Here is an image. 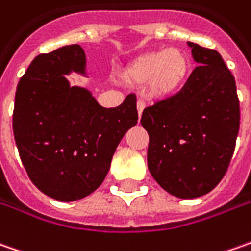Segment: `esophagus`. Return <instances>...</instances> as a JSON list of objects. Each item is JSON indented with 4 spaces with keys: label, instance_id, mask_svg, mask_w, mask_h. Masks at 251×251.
<instances>
[{
    "label": "esophagus",
    "instance_id": "esophagus-1",
    "mask_svg": "<svg viewBox=\"0 0 251 251\" xmlns=\"http://www.w3.org/2000/svg\"><path fill=\"white\" fill-rule=\"evenodd\" d=\"M145 109V103L142 100H138L137 101V110H138V116L141 117V114H142V111Z\"/></svg>",
    "mask_w": 251,
    "mask_h": 251
}]
</instances>
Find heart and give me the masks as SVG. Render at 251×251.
<instances>
[{
  "label": "heart",
  "instance_id": "b5f03b06",
  "mask_svg": "<svg viewBox=\"0 0 251 251\" xmlns=\"http://www.w3.org/2000/svg\"><path fill=\"white\" fill-rule=\"evenodd\" d=\"M188 73L187 54L178 49H168L138 55L124 68L123 76L131 85L147 82V91L152 98L165 99L180 91Z\"/></svg>",
  "mask_w": 251,
  "mask_h": 251
}]
</instances>
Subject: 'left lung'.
I'll return each instance as SVG.
<instances>
[{"instance_id": "obj_1", "label": "left lung", "mask_w": 251, "mask_h": 251, "mask_svg": "<svg viewBox=\"0 0 251 251\" xmlns=\"http://www.w3.org/2000/svg\"><path fill=\"white\" fill-rule=\"evenodd\" d=\"M198 64L181 91L142 111L148 169L163 190L197 198L217 187L230 163L240 126L236 82L221 54L190 43Z\"/></svg>"}]
</instances>
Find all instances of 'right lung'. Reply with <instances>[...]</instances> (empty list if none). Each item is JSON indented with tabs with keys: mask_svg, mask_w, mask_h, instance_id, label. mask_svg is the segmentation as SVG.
<instances>
[{
	"mask_svg": "<svg viewBox=\"0 0 251 251\" xmlns=\"http://www.w3.org/2000/svg\"><path fill=\"white\" fill-rule=\"evenodd\" d=\"M78 44L40 54L15 93L12 128L27 176L46 196L75 201L103 183L113 153L138 120L135 96L117 107H101L92 93L70 86L65 75H85Z\"/></svg>",
	"mask_w": 251,
	"mask_h": 251,
	"instance_id": "right-lung-1",
	"label": "right lung"
}]
</instances>
